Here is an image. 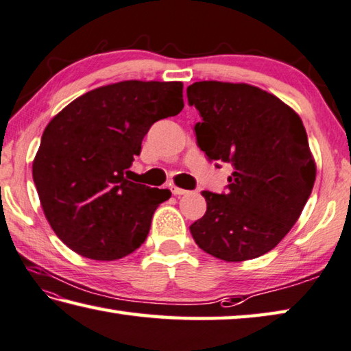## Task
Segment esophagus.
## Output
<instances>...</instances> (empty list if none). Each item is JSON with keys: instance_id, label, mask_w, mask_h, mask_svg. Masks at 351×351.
I'll return each mask as SVG.
<instances>
[{"instance_id": "1", "label": "esophagus", "mask_w": 351, "mask_h": 351, "mask_svg": "<svg viewBox=\"0 0 351 351\" xmlns=\"http://www.w3.org/2000/svg\"><path fill=\"white\" fill-rule=\"evenodd\" d=\"M171 193H173L175 196H181V195H187L189 190L180 189V187H171Z\"/></svg>"}]
</instances>
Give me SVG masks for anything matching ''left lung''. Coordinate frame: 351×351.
Masks as SVG:
<instances>
[{
	"instance_id": "1",
	"label": "left lung",
	"mask_w": 351,
	"mask_h": 351,
	"mask_svg": "<svg viewBox=\"0 0 351 351\" xmlns=\"http://www.w3.org/2000/svg\"><path fill=\"white\" fill-rule=\"evenodd\" d=\"M187 98L202 118L195 125L199 149L233 167L226 193L202 192L207 212L190 233L227 263L263 256L295 226L316 180L302 121L275 95L244 82H193Z\"/></svg>"
}]
</instances>
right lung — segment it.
I'll use <instances>...</instances> for the list:
<instances>
[{
	"label": "right lung",
	"mask_w": 351,
	"mask_h": 351,
	"mask_svg": "<svg viewBox=\"0 0 351 351\" xmlns=\"http://www.w3.org/2000/svg\"><path fill=\"white\" fill-rule=\"evenodd\" d=\"M182 107L180 81H121L81 95L47 124L32 175L50 227L75 253L114 261L141 247L171 193L127 175L152 124Z\"/></svg>",
	"instance_id": "1"
}]
</instances>
